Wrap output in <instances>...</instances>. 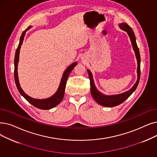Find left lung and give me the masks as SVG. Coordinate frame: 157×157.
Returning a JSON list of instances; mask_svg holds the SVG:
<instances>
[{
  "label": "left lung",
  "mask_w": 157,
  "mask_h": 157,
  "mask_svg": "<svg viewBox=\"0 0 157 157\" xmlns=\"http://www.w3.org/2000/svg\"><path fill=\"white\" fill-rule=\"evenodd\" d=\"M119 27L121 29H123L124 31H126L128 35L130 38L132 44L133 46V50L135 52V56L137 59V76L138 79L137 82L135 83L134 86L131 88L130 90L124 92L121 94L118 95H105L99 92L95 86L94 80L92 78V74L91 72L88 70V77L90 79V92L91 94L92 95L93 98L95 99V101L97 102V103L102 106H106V107H113L117 106L121 103H123V102L127 99L129 96H130L131 94L135 90L136 88H137L139 81H140V52L139 49L138 48V46L137 45V42H136V38L135 34L133 33V29L129 27L126 23H122L119 24Z\"/></svg>",
  "instance_id": "1"
}]
</instances>
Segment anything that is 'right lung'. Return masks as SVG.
<instances>
[{
  "mask_svg": "<svg viewBox=\"0 0 157 157\" xmlns=\"http://www.w3.org/2000/svg\"><path fill=\"white\" fill-rule=\"evenodd\" d=\"M30 28H31L30 26L28 27V28H27V29H25L22 33L21 36H20L18 46L16 50L15 60H14V64H15L14 77H15V83H16V85L17 87V89L18 90L20 94H21L22 96L29 102V103H31L32 105H33L34 106H35L39 109H42V110H49V109L52 108L54 106H57L58 104H59L61 103V101H62L63 96H64V94H65V86H66L67 80L68 79V77H69V74H71V71L74 68V67H76L77 65V63L76 62L73 63L71 65H70L65 70V72L63 73V77L62 79V81H61V83H60L57 92H56V94L54 95H52V97H51L48 99H34V98H32L28 96V95L24 93V92L22 90L21 87H20V86L18 78V74H17V66H18V59H19V52H20V47H21V45L22 44L25 32L28 30H29Z\"/></svg>",
  "mask_w": 157,
  "mask_h": 157,
  "instance_id": "1",
  "label": "right lung"
}]
</instances>
